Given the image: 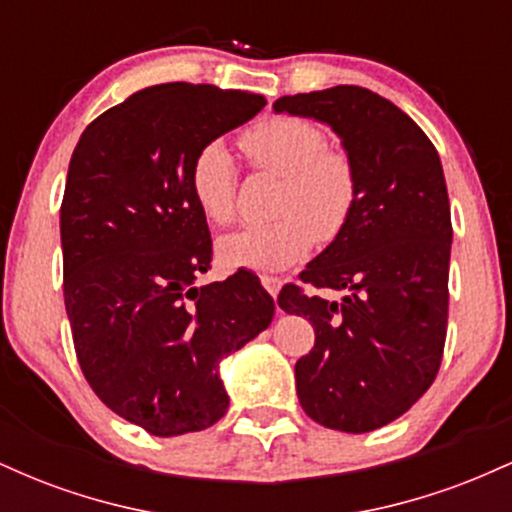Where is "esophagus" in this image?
I'll return each instance as SVG.
<instances>
[{
  "mask_svg": "<svg viewBox=\"0 0 512 512\" xmlns=\"http://www.w3.org/2000/svg\"><path fill=\"white\" fill-rule=\"evenodd\" d=\"M262 286H264V289H267L269 296H276V293H279V289H281V279H276V276L264 274V276H262Z\"/></svg>",
  "mask_w": 512,
  "mask_h": 512,
  "instance_id": "obj_1",
  "label": "esophagus"
}]
</instances>
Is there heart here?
Returning <instances> with one entry per match:
<instances>
[{
  "instance_id": "1",
  "label": "heart",
  "mask_w": 512,
  "mask_h": 512,
  "mask_svg": "<svg viewBox=\"0 0 512 512\" xmlns=\"http://www.w3.org/2000/svg\"><path fill=\"white\" fill-rule=\"evenodd\" d=\"M243 149L257 168L284 178L276 219L219 240V257L228 267L284 272L308 255L313 240H332L342 231L356 199L354 170L342 154L325 151L315 125L296 117H274L252 127ZM236 163L226 146L214 142L199 151L190 173V190L199 211L216 226L236 219Z\"/></svg>"
}]
</instances>
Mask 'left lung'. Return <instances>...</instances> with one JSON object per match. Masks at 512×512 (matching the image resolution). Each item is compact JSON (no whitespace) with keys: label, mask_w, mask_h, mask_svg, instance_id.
<instances>
[{"label":"left lung","mask_w":512,"mask_h":512,"mask_svg":"<svg viewBox=\"0 0 512 512\" xmlns=\"http://www.w3.org/2000/svg\"><path fill=\"white\" fill-rule=\"evenodd\" d=\"M274 113L330 127L356 180L342 231L301 272L342 301L293 284L279 293L281 310L315 327L296 363L298 402L325 428L375 431L411 409L443 358L452 245L443 166L424 129L368 88L284 96Z\"/></svg>","instance_id":"1"}]
</instances>
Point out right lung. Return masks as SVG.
I'll return each mask as SVG.
<instances>
[{"instance_id":"right-lung-1","label":"right lung","mask_w":512,"mask_h":512,"mask_svg":"<svg viewBox=\"0 0 512 512\" xmlns=\"http://www.w3.org/2000/svg\"><path fill=\"white\" fill-rule=\"evenodd\" d=\"M264 105L211 84L142 88L96 117L69 161L60 236L76 358L105 407L151 436L216 424L221 361L274 317L250 272L195 286L211 236L190 190L199 151Z\"/></svg>"}]
</instances>
